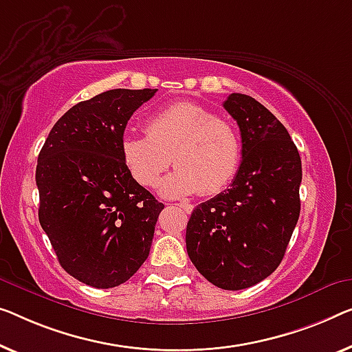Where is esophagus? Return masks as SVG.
I'll return each instance as SVG.
<instances>
[{"instance_id": "obj_1", "label": "esophagus", "mask_w": 352, "mask_h": 352, "mask_svg": "<svg viewBox=\"0 0 352 352\" xmlns=\"http://www.w3.org/2000/svg\"><path fill=\"white\" fill-rule=\"evenodd\" d=\"M175 206H177L178 208L185 210L186 213H191V212H192V206H191V204H188V202H180V204H175Z\"/></svg>"}]
</instances>
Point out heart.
<instances>
[{"instance_id": "b5f03b06", "label": "heart", "mask_w": 352, "mask_h": 352, "mask_svg": "<svg viewBox=\"0 0 352 352\" xmlns=\"http://www.w3.org/2000/svg\"><path fill=\"white\" fill-rule=\"evenodd\" d=\"M146 135L122 139V160L139 185L153 188L174 161L177 169L161 183L166 197L199 191L213 196L232 180L242 158L239 131L194 102H174L146 120ZM173 158L170 159V156Z\"/></svg>"}]
</instances>
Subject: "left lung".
<instances>
[{
	"mask_svg": "<svg viewBox=\"0 0 352 352\" xmlns=\"http://www.w3.org/2000/svg\"><path fill=\"white\" fill-rule=\"evenodd\" d=\"M240 128L242 162L229 190L192 210L186 250L212 285L240 291L274 274L300 214L302 161L287 129L242 93L224 101Z\"/></svg>",
	"mask_w": 352,
	"mask_h": 352,
	"instance_id": "obj_1",
	"label": "left lung"
}]
</instances>
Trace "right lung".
<instances>
[{"label":"right lung","instance_id":"obj_1","mask_svg":"<svg viewBox=\"0 0 352 352\" xmlns=\"http://www.w3.org/2000/svg\"><path fill=\"white\" fill-rule=\"evenodd\" d=\"M155 93L117 88L76 104L38 156L41 226L63 269L98 289L140 269L164 208L131 177L120 150L131 115Z\"/></svg>","mask_w":352,"mask_h":352}]
</instances>
